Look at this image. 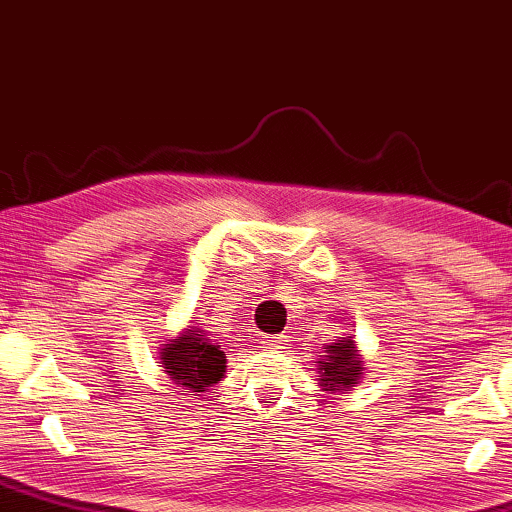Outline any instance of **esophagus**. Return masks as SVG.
Here are the masks:
<instances>
[{"label":"esophagus","mask_w":512,"mask_h":512,"mask_svg":"<svg viewBox=\"0 0 512 512\" xmlns=\"http://www.w3.org/2000/svg\"><path fill=\"white\" fill-rule=\"evenodd\" d=\"M264 346H267V349H271V351H281V349H285V346H288V337H285V335L267 337V339H264Z\"/></svg>","instance_id":"34e87169"}]
</instances>
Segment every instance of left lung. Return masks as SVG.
Returning a JSON list of instances; mask_svg holds the SVG:
<instances>
[{
	"label": "left lung",
	"instance_id": "obj_1",
	"mask_svg": "<svg viewBox=\"0 0 512 512\" xmlns=\"http://www.w3.org/2000/svg\"><path fill=\"white\" fill-rule=\"evenodd\" d=\"M318 374L323 391L344 393L356 386L363 377V360L358 358L356 342L351 337H339L335 344L327 346L325 356L318 360Z\"/></svg>",
	"mask_w": 512,
	"mask_h": 512
}]
</instances>
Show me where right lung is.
<instances>
[{
	"label": "right lung",
	"instance_id": "1",
	"mask_svg": "<svg viewBox=\"0 0 512 512\" xmlns=\"http://www.w3.org/2000/svg\"><path fill=\"white\" fill-rule=\"evenodd\" d=\"M161 367L187 393L201 395L217 384L227 370V356L220 344H213L206 330L189 327L177 339L161 346Z\"/></svg>",
	"mask_w": 512,
	"mask_h": 512
}]
</instances>
